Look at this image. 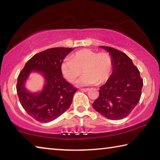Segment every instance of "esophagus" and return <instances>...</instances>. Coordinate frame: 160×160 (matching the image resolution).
Masks as SVG:
<instances>
[{"label":"esophagus","instance_id":"1","mask_svg":"<svg viewBox=\"0 0 160 160\" xmlns=\"http://www.w3.org/2000/svg\"><path fill=\"white\" fill-rule=\"evenodd\" d=\"M80 90L82 92H88V91H89V89L88 88H81Z\"/></svg>","mask_w":160,"mask_h":160}]
</instances>
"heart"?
<instances>
[{"label":"heart","instance_id":"heart-1","mask_svg":"<svg viewBox=\"0 0 160 160\" xmlns=\"http://www.w3.org/2000/svg\"><path fill=\"white\" fill-rule=\"evenodd\" d=\"M112 70L113 59L109 53L91 49L76 51L61 65L62 75L70 82H75L83 71L85 75L78 82L80 85L106 82Z\"/></svg>","mask_w":160,"mask_h":160}]
</instances>
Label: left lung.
<instances>
[{"instance_id":"obj_1","label":"left lung","mask_w":160,"mask_h":160,"mask_svg":"<svg viewBox=\"0 0 160 160\" xmlns=\"http://www.w3.org/2000/svg\"><path fill=\"white\" fill-rule=\"evenodd\" d=\"M100 47L112 56L113 71L107 82L100 87L99 95L92 107L107 118L120 120L128 116L138 104L143 80L138 68L125 53L112 47Z\"/></svg>"}]
</instances>
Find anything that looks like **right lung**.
Instances as JSON below:
<instances>
[{
  "instance_id": "1",
  "label": "right lung",
  "mask_w": 160,
  "mask_h": 160,
  "mask_svg": "<svg viewBox=\"0 0 160 160\" xmlns=\"http://www.w3.org/2000/svg\"><path fill=\"white\" fill-rule=\"evenodd\" d=\"M72 48H51L38 53L27 62L18 78L16 86L19 100L25 112L35 120L48 123L55 120L68 109L77 89L65 80L61 65ZM32 72L45 77L46 83L39 93H32L24 83Z\"/></svg>"
}]
</instances>
